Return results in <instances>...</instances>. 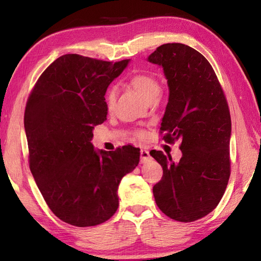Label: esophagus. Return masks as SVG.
<instances>
[{
	"label": "esophagus",
	"instance_id": "34e87169",
	"mask_svg": "<svg viewBox=\"0 0 261 261\" xmlns=\"http://www.w3.org/2000/svg\"><path fill=\"white\" fill-rule=\"evenodd\" d=\"M140 158H141V163H146L148 160H150V154H149V151L146 150V149H141Z\"/></svg>",
	"mask_w": 261,
	"mask_h": 261
}]
</instances>
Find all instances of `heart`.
Wrapping results in <instances>:
<instances>
[{
    "instance_id": "b5f03b06",
    "label": "heart",
    "mask_w": 261,
    "mask_h": 261,
    "mask_svg": "<svg viewBox=\"0 0 261 261\" xmlns=\"http://www.w3.org/2000/svg\"><path fill=\"white\" fill-rule=\"evenodd\" d=\"M129 85L145 99L148 104H153L158 101L162 94V84L157 76L150 73H142L132 76L129 81ZM116 101V90L115 87H111L105 94V103L109 111L113 110ZM139 138L143 137V132H137Z\"/></svg>"
}]
</instances>
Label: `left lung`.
<instances>
[{"label":"left lung","mask_w":261,"mask_h":261,"mask_svg":"<svg viewBox=\"0 0 261 261\" xmlns=\"http://www.w3.org/2000/svg\"><path fill=\"white\" fill-rule=\"evenodd\" d=\"M148 62L162 66L169 98L160 125L163 139L180 141L175 163L163 151L151 156L162 165V179L152 192L170 219L193 222L218 206L230 177L231 118L228 102L212 66L182 43H165Z\"/></svg>","instance_id":"left-lung-1"}]
</instances>
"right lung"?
<instances>
[{
  "label": "right lung",
  "mask_w": 261,
  "mask_h": 261,
  "mask_svg": "<svg viewBox=\"0 0 261 261\" xmlns=\"http://www.w3.org/2000/svg\"><path fill=\"white\" fill-rule=\"evenodd\" d=\"M130 59L111 62L67 54L39 77L28 98L24 130L33 178L53 213L75 226L108 221L119 206L122 177L140 149L95 150L93 129L107 120L105 92Z\"/></svg>",
  "instance_id": "1"
}]
</instances>
